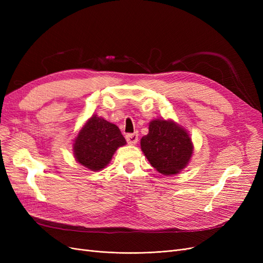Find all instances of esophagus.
Listing matches in <instances>:
<instances>
[{
	"label": "esophagus",
	"mask_w": 263,
	"mask_h": 263,
	"mask_svg": "<svg viewBox=\"0 0 263 263\" xmlns=\"http://www.w3.org/2000/svg\"><path fill=\"white\" fill-rule=\"evenodd\" d=\"M126 140H127V142H128L129 145L137 144V141H138V134H137V133L127 134V135H126Z\"/></svg>",
	"instance_id": "esophagus-1"
}]
</instances>
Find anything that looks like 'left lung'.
<instances>
[{"mask_svg":"<svg viewBox=\"0 0 263 263\" xmlns=\"http://www.w3.org/2000/svg\"><path fill=\"white\" fill-rule=\"evenodd\" d=\"M140 147L150 164L163 176H172L184 169L193 154L187 132L165 119L149 123V133L141 138Z\"/></svg>","mask_w":263,"mask_h":263,"instance_id":"8db88e82","label":"left lung"}]
</instances>
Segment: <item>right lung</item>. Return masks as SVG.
<instances>
[{
    "mask_svg": "<svg viewBox=\"0 0 263 263\" xmlns=\"http://www.w3.org/2000/svg\"><path fill=\"white\" fill-rule=\"evenodd\" d=\"M126 145L118 127L93 115L83 125L74 139L76 160L92 171H100L109 163L117 148Z\"/></svg>",
    "mask_w": 263,
    "mask_h": 263,
    "instance_id": "1",
    "label": "right lung"
}]
</instances>
